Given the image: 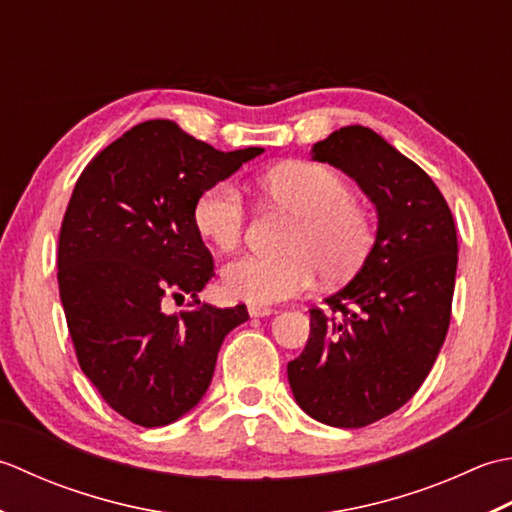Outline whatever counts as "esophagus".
<instances>
[{
	"label": "esophagus",
	"mask_w": 512,
	"mask_h": 512,
	"mask_svg": "<svg viewBox=\"0 0 512 512\" xmlns=\"http://www.w3.org/2000/svg\"><path fill=\"white\" fill-rule=\"evenodd\" d=\"M247 311H249V316H252V318H265L269 314H274V309L267 307V305H249Z\"/></svg>",
	"instance_id": "obj_1"
}]
</instances>
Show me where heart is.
Returning a JSON list of instances; mask_svg holds the SVG:
<instances>
[{"label": "heart", "mask_w": 512, "mask_h": 512, "mask_svg": "<svg viewBox=\"0 0 512 512\" xmlns=\"http://www.w3.org/2000/svg\"><path fill=\"white\" fill-rule=\"evenodd\" d=\"M260 192L294 216L285 238L287 254L234 258L223 271L229 296L269 305L305 294L318 269L327 280H344L362 267L373 245V218L336 170L305 161L278 165L260 179ZM192 216L196 232L221 252L241 245L247 210L232 181L207 185Z\"/></svg>", "instance_id": "heart-1"}]
</instances>
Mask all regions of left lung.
I'll return each mask as SVG.
<instances>
[{
	"label": "left lung",
	"instance_id": "1",
	"mask_svg": "<svg viewBox=\"0 0 512 512\" xmlns=\"http://www.w3.org/2000/svg\"><path fill=\"white\" fill-rule=\"evenodd\" d=\"M314 159L358 181L378 207V236L358 276L309 309L307 347L287 378L314 420L362 429L409 402L433 369L451 325L457 229L431 176L369 128L336 130Z\"/></svg>",
	"mask_w": 512,
	"mask_h": 512
}]
</instances>
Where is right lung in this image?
Wrapping results in <instances>:
<instances>
[{"instance_id":"add662e5","label":"right lung","mask_w":512,"mask_h":512,"mask_svg":"<svg viewBox=\"0 0 512 512\" xmlns=\"http://www.w3.org/2000/svg\"><path fill=\"white\" fill-rule=\"evenodd\" d=\"M263 148L221 152L172 121H145L81 172L61 221L57 280L81 371L132 424L179 420L212 382L221 342L245 305L187 302L214 276L194 227L207 185L234 174Z\"/></svg>"}]
</instances>
